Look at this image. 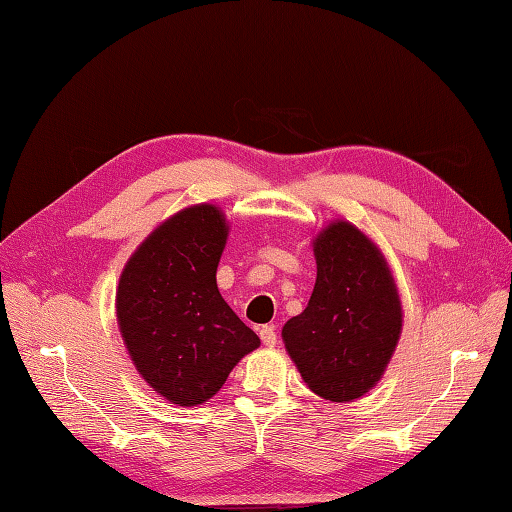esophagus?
I'll list each match as a JSON object with an SVG mask.
<instances>
[{
  "instance_id": "34e87169",
  "label": "esophagus",
  "mask_w": 512,
  "mask_h": 512,
  "mask_svg": "<svg viewBox=\"0 0 512 512\" xmlns=\"http://www.w3.org/2000/svg\"><path fill=\"white\" fill-rule=\"evenodd\" d=\"M259 339H262L264 345L273 347L277 343V332L273 325H262V328H259Z\"/></svg>"
}]
</instances>
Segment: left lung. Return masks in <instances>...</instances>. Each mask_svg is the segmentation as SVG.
<instances>
[{
    "label": "left lung",
    "mask_w": 512,
    "mask_h": 512,
    "mask_svg": "<svg viewBox=\"0 0 512 512\" xmlns=\"http://www.w3.org/2000/svg\"><path fill=\"white\" fill-rule=\"evenodd\" d=\"M317 284L281 334L308 387L325 400L361 398L383 376L402 328L396 284L380 250L347 222L314 242Z\"/></svg>",
    "instance_id": "8db88e82"
}]
</instances>
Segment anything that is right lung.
I'll list each match as a JSON object with an SVG mask.
<instances>
[{"label": "right lung", "instance_id": "obj_1", "mask_svg": "<svg viewBox=\"0 0 512 512\" xmlns=\"http://www.w3.org/2000/svg\"><path fill=\"white\" fill-rule=\"evenodd\" d=\"M226 220L211 204L173 215L129 259L116 317L136 369L173 405L191 407L222 389L259 336L217 290Z\"/></svg>", "mask_w": 512, "mask_h": 512}]
</instances>
